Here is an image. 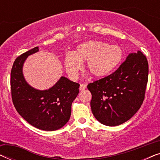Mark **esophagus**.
I'll return each mask as SVG.
<instances>
[{"mask_svg": "<svg viewBox=\"0 0 160 160\" xmlns=\"http://www.w3.org/2000/svg\"><path fill=\"white\" fill-rule=\"evenodd\" d=\"M86 87H87V85L85 84H80V87H79L80 90H84V89H86Z\"/></svg>", "mask_w": 160, "mask_h": 160, "instance_id": "obj_1", "label": "esophagus"}]
</instances>
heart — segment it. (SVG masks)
<instances>
[{
    "mask_svg": "<svg viewBox=\"0 0 160 160\" xmlns=\"http://www.w3.org/2000/svg\"><path fill=\"white\" fill-rule=\"evenodd\" d=\"M124 56L119 46L109 45L99 41H89L80 44L73 53L65 57L64 65L71 78H76L82 70V62L87 61V69L95 77H104L121 63Z\"/></svg>",
    "mask_w": 160,
    "mask_h": 160,
    "instance_id": "obj_1",
    "label": "heart"
}]
</instances>
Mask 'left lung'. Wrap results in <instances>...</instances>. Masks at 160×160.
<instances>
[{"instance_id":"left-lung-1","label":"left lung","mask_w":160,"mask_h":160,"mask_svg":"<svg viewBox=\"0 0 160 160\" xmlns=\"http://www.w3.org/2000/svg\"><path fill=\"white\" fill-rule=\"evenodd\" d=\"M146 57L131 53L117 70L89 83L91 109L94 117L106 126H117L134 116L143 103L148 82Z\"/></svg>"}]
</instances>
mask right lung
<instances>
[{"label":"right lung","mask_w":160,"mask_h":160,"mask_svg":"<svg viewBox=\"0 0 160 160\" xmlns=\"http://www.w3.org/2000/svg\"><path fill=\"white\" fill-rule=\"evenodd\" d=\"M38 51L36 47L15 60L11 71L12 101L19 114L32 126L54 131L68 122L72 102L79 92V84L62 76L48 90H38L30 87L23 76V63L28 56Z\"/></svg>","instance_id":"obj_1"}]
</instances>
